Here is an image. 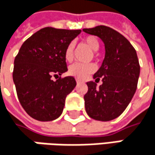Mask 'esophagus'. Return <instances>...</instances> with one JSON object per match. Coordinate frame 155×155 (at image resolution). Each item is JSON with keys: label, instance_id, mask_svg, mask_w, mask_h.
Segmentation results:
<instances>
[{"label": "esophagus", "instance_id": "esophagus-1", "mask_svg": "<svg viewBox=\"0 0 155 155\" xmlns=\"http://www.w3.org/2000/svg\"><path fill=\"white\" fill-rule=\"evenodd\" d=\"M76 82H77L78 84H80V83H83V81H81V80H79V79L76 80Z\"/></svg>", "mask_w": 155, "mask_h": 155}]
</instances>
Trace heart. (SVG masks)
I'll return each mask as SVG.
<instances>
[{"mask_svg": "<svg viewBox=\"0 0 155 155\" xmlns=\"http://www.w3.org/2000/svg\"><path fill=\"white\" fill-rule=\"evenodd\" d=\"M84 44L91 49L92 51H97L100 47V44L98 39L93 37V36H89L86 37L83 39ZM74 56V45L69 44L67 47L65 48L64 51V58L66 61L70 62L73 59ZM96 70V66L93 64H81V63H75L72 64L69 67L68 74L72 76H74L77 79H85L87 78L90 74L94 73Z\"/></svg>", "mask_w": 155, "mask_h": 155, "instance_id": "b5f03b06", "label": "heart"}]
</instances>
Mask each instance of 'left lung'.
<instances>
[{
	"label": "left lung",
	"mask_w": 155,
	"mask_h": 155,
	"mask_svg": "<svg viewBox=\"0 0 155 155\" xmlns=\"http://www.w3.org/2000/svg\"><path fill=\"white\" fill-rule=\"evenodd\" d=\"M99 37L105 46V57L94 74L95 81H88L84 95L85 110L95 120L109 121L119 117L130 103L137 87L139 61L136 49L120 33L106 26L83 28ZM100 79L103 84L97 88Z\"/></svg>",
	"instance_id": "left-lung-1"
}]
</instances>
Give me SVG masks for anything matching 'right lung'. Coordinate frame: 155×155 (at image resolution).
<instances>
[{
  "label": "right lung",
  "mask_w": 155,
  "mask_h": 155,
  "mask_svg": "<svg viewBox=\"0 0 155 155\" xmlns=\"http://www.w3.org/2000/svg\"><path fill=\"white\" fill-rule=\"evenodd\" d=\"M81 31L47 27L20 47L12 77L22 108L34 119L52 121L61 116L66 96L76 86L73 76L61 78L67 71L64 51Z\"/></svg>",
  "instance_id": "obj_1"
}]
</instances>
